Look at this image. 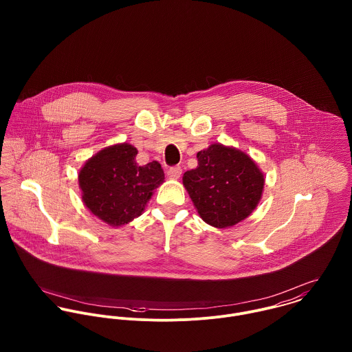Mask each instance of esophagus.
Instances as JSON below:
<instances>
[{
    "label": "esophagus",
    "instance_id": "obj_1",
    "mask_svg": "<svg viewBox=\"0 0 352 352\" xmlns=\"http://www.w3.org/2000/svg\"><path fill=\"white\" fill-rule=\"evenodd\" d=\"M182 168L180 166H172V168H169L168 169V177L169 179H172V180H177V179H180V176H182Z\"/></svg>",
    "mask_w": 352,
    "mask_h": 352
}]
</instances>
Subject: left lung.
<instances>
[{
  "label": "left lung",
  "mask_w": 352,
  "mask_h": 352,
  "mask_svg": "<svg viewBox=\"0 0 352 352\" xmlns=\"http://www.w3.org/2000/svg\"><path fill=\"white\" fill-rule=\"evenodd\" d=\"M198 166L183 184L201 219L218 229L244 221L263 195L264 173L245 151L212 144L197 154Z\"/></svg>",
  "instance_id": "1"
}]
</instances>
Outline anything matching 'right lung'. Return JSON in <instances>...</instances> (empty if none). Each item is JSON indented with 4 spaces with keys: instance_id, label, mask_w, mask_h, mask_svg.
Masks as SVG:
<instances>
[{
    "instance_id": "add662e5",
    "label": "right lung",
    "mask_w": 352,
    "mask_h": 352,
    "mask_svg": "<svg viewBox=\"0 0 352 352\" xmlns=\"http://www.w3.org/2000/svg\"><path fill=\"white\" fill-rule=\"evenodd\" d=\"M138 151L116 144L92 155L78 172V186L87 208L112 228L140 217L165 175L157 161L140 166Z\"/></svg>"
}]
</instances>
